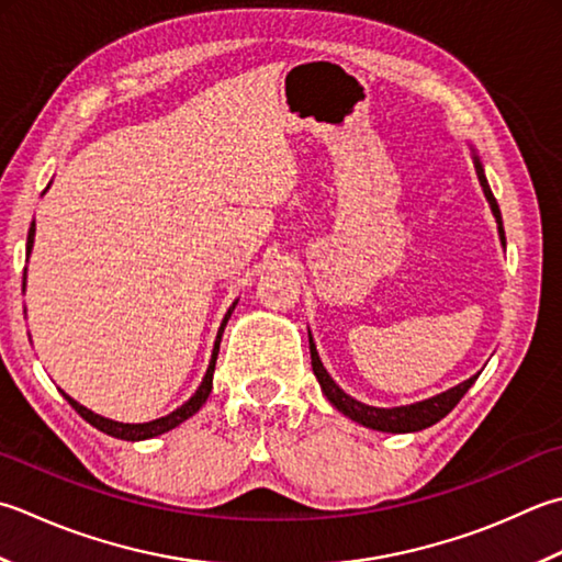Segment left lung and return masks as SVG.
Wrapping results in <instances>:
<instances>
[{"instance_id":"8db88e82","label":"left lung","mask_w":562,"mask_h":562,"mask_svg":"<svg viewBox=\"0 0 562 562\" xmlns=\"http://www.w3.org/2000/svg\"><path fill=\"white\" fill-rule=\"evenodd\" d=\"M475 158V170H477V180L482 184V192H485L487 202L492 206V214L497 218V228H499V238H502V246H507V238H504V226H502V214H499V204L494 200V194L487 184L485 178V170H482V162L477 156ZM310 353H312V368H314V375L322 384V390L326 394V400L331 402L340 414H346L348 419H353L362 426L368 428H375V431H387V434H409V431H422V428L434 426L436 422H441L446 414L453 412V406L463 400V394L475 384L477 375H472L470 380L456 384V387H450L448 392L436 394L431 400H424V402H416V404H406V406H392V409H382V406H368L362 404L353 397H348V394L338 387V384L328 375L324 362L318 360L316 353V346L312 340L310 334Z\"/></svg>"}]
</instances>
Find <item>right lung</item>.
<instances>
[{
    "instance_id": "add662e5",
    "label": "right lung",
    "mask_w": 562,
    "mask_h": 562,
    "mask_svg": "<svg viewBox=\"0 0 562 562\" xmlns=\"http://www.w3.org/2000/svg\"><path fill=\"white\" fill-rule=\"evenodd\" d=\"M46 190H48V187H46ZM33 236H36V224L31 222L29 238H26V252H31V248H33ZM24 280H26V278H24ZM236 304H238V300L228 306L224 322H222V326H218V334H216V340H214V350H212V360H209L206 375H204V380H202V384H200V390H196V392L192 394V397L187 400L182 406H178V409H175L172 414L160 416V419L146 422V424H121V422L104 419V416H99V414L90 412V409H87V406L77 404V402L70 397V394H65V392L60 390L63 397L70 402L72 409H75L77 414H80L87 424H92L94 428H99V431L106 434V436L121 438V441H146V438H153V436H160V434H165V431H170V428L180 426L182 422H187V419H190V416H194L196 412H200L202 404H204L206 397H209V392H212V378H214V368H216L218 344H222V334H224V328H226V322L231 318V312L236 310Z\"/></svg>"
}]
</instances>
